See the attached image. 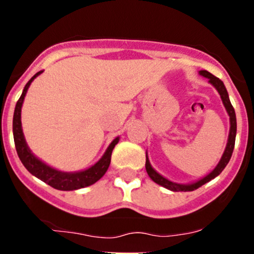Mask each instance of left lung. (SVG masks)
<instances>
[{
  "label": "left lung",
  "mask_w": 254,
  "mask_h": 254,
  "mask_svg": "<svg viewBox=\"0 0 254 254\" xmlns=\"http://www.w3.org/2000/svg\"><path fill=\"white\" fill-rule=\"evenodd\" d=\"M199 74L204 77H208L209 82H210L212 86H214L215 88L217 89V92L220 93L221 99H222V101H223L224 107H226L227 112H228L229 119H230V131H229V137H228V143H227L226 150H224L223 155H222V157H221L218 165L216 166V167H215V170L212 171L211 173H209L206 177H204L203 179L198 180V182L193 183V184H189V185H182V184H177V183L170 182L168 179H166V178L160 176V174L157 173V172L154 170L153 167H151L150 164H149V160H148V156L145 155V170H147L148 176L151 178V180H153V182H155L156 184L164 186V188L168 189V190H171V191H184V192L193 191V190H196V189L200 188V186L204 185L205 183L210 182L211 179H214L215 177H217L218 174H220L221 172L224 170V167H226L227 164L229 162L230 157H232L233 150H234L235 136H237V117H235L234 107H233L232 104H230V100H229L228 93H227L226 87H224L223 82L220 80V78L214 76V75L210 74L209 71L200 70Z\"/></svg>",
  "instance_id": "8db88e82"
}]
</instances>
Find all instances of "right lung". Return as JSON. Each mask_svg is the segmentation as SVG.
<instances>
[{
	"mask_svg": "<svg viewBox=\"0 0 254 254\" xmlns=\"http://www.w3.org/2000/svg\"><path fill=\"white\" fill-rule=\"evenodd\" d=\"M42 71H38L33 77L26 83L24 92H22L21 97L17 100L15 111H14L13 117V135H14V143H15L16 153L21 160L22 165L25 166L26 170L37 177L38 179L43 180L48 185L52 186L54 189L62 191H72L77 190V189L86 188V186L92 185V184L97 183L101 177L106 173L107 168H109L111 162V155H112V150L115 145L118 143L119 138H115L112 143L109 145L107 150L105 151L104 156L95 164L94 166L88 168L86 171L76 172V173H65V172H60L54 168L49 167L44 162L38 160L31 150L28 149L27 144H26L24 133L21 129V106L24 103V99L27 92L28 87L32 81L36 78Z\"/></svg>",
	"mask_w": 254,
	"mask_h": 254,
	"instance_id": "1",
	"label": "right lung"
}]
</instances>
